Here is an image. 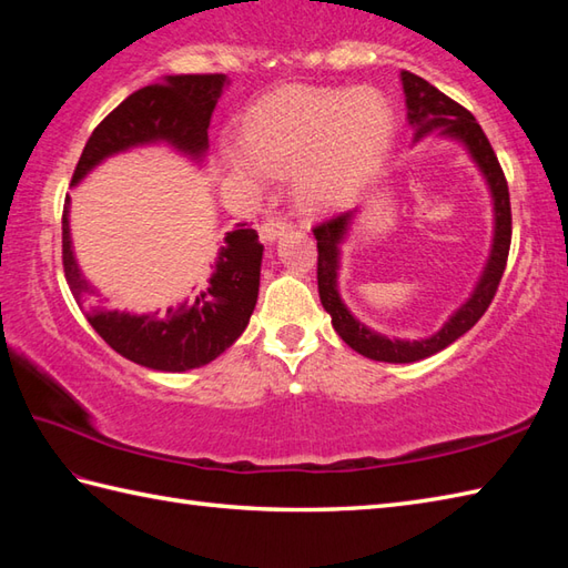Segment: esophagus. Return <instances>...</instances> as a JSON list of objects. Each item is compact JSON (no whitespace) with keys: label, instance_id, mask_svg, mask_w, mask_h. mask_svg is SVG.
<instances>
[{"label":"esophagus","instance_id":"esophagus-1","mask_svg":"<svg viewBox=\"0 0 568 568\" xmlns=\"http://www.w3.org/2000/svg\"><path fill=\"white\" fill-rule=\"evenodd\" d=\"M285 232H291V222L283 220V216H268L261 224V239L268 241V244H273L275 239H281Z\"/></svg>","mask_w":568,"mask_h":568}]
</instances>
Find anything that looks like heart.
Masks as SVG:
<instances>
[{
  "instance_id": "obj_1",
  "label": "heart",
  "mask_w": 568,
  "mask_h": 568,
  "mask_svg": "<svg viewBox=\"0 0 568 568\" xmlns=\"http://www.w3.org/2000/svg\"><path fill=\"white\" fill-rule=\"evenodd\" d=\"M390 134V106L378 92L293 88L248 114L244 153L229 151L224 161L244 180L293 173L297 200L327 210L371 175Z\"/></svg>"
}]
</instances>
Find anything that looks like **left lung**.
I'll list each match as a JSON object with an SVG mask.
<instances>
[{
    "mask_svg": "<svg viewBox=\"0 0 568 568\" xmlns=\"http://www.w3.org/2000/svg\"><path fill=\"white\" fill-rule=\"evenodd\" d=\"M403 90H405V104H407V122L415 126V141L432 134L439 129V136H449L458 143H464L470 159L484 173L490 197H493V216H496V226H493V246L484 273H480L474 293L466 303L458 307L454 315L444 322V327L427 336V339H388L385 334L368 329L364 322H358L344 300L339 295V285H336V275H339V256L342 244L352 229V220L358 210H348L332 216V220L317 224L312 232L317 239V285H320V300L322 307L329 312L334 332L342 339L358 352L361 356L373 361H385V364H413V361L434 356L442 348L454 344L458 336H464L474 324L486 315L488 305L496 297L500 285V277L505 273V263H508L510 253V239H513V214H510V192L508 180L503 175V168L493 153L490 141L486 139L484 129L478 126L468 110L462 104L446 98L434 84L422 80L415 72H400Z\"/></svg>",
    "mask_w": 568,
    "mask_h": 568,
    "instance_id": "8db88e82",
    "label": "left lung"
}]
</instances>
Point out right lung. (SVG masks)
<instances>
[{"label":"right lung","instance_id":"add662e5","mask_svg":"<svg viewBox=\"0 0 568 568\" xmlns=\"http://www.w3.org/2000/svg\"><path fill=\"white\" fill-rule=\"evenodd\" d=\"M226 75H168L161 82L141 88L106 114L92 131L72 173L70 185H78L94 165L110 155L149 143H168L175 151L202 161L210 149V119L222 98ZM70 197L63 207V271L84 317L116 354L163 373H183L210 364L224 354L253 315L258 300L261 258L256 229L239 224L224 236L216 256L210 287L183 305L168 307L165 315H129V312L100 307L84 281L70 241Z\"/></svg>","mask_w":568,"mask_h":568}]
</instances>
